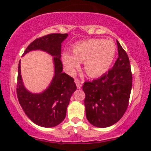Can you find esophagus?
<instances>
[{"mask_svg":"<svg viewBox=\"0 0 151 151\" xmlns=\"http://www.w3.org/2000/svg\"><path fill=\"white\" fill-rule=\"evenodd\" d=\"M75 83L78 89H80L82 85H81V81L78 79H75Z\"/></svg>","mask_w":151,"mask_h":151,"instance_id":"esophagus-1","label":"esophagus"}]
</instances>
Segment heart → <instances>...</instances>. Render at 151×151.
I'll return each mask as SVG.
<instances>
[{"label": "heart", "mask_w": 151, "mask_h": 151, "mask_svg": "<svg viewBox=\"0 0 151 151\" xmlns=\"http://www.w3.org/2000/svg\"><path fill=\"white\" fill-rule=\"evenodd\" d=\"M73 53L65 52L63 62L70 73H75L79 62H84V70L90 77H98L106 73L115 57L116 47L110 40L91 39L76 43Z\"/></svg>", "instance_id": "heart-1"}]
</instances>
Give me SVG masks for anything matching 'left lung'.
I'll return each instance as SVG.
<instances>
[{"label": "left lung", "mask_w": 151, "mask_h": 151, "mask_svg": "<svg viewBox=\"0 0 151 151\" xmlns=\"http://www.w3.org/2000/svg\"><path fill=\"white\" fill-rule=\"evenodd\" d=\"M116 43L119 57L112 69L97 79L83 83L86 117L98 127L118 122L129 105L132 86L129 60L118 40Z\"/></svg>", "instance_id": "8db88e82"}]
</instances>
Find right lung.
I'll return each instance as SVG.
<instances>
[{
  "instance_id": "obj_1",
  "label": "right lung",
  "mask_w": 151,
  "mask_h": 151,
  "mask_svg": "<svg viewBox=\"0 0 151 151\" xmlns=\"http://www.w3.org/2000/svg\"><path fill=\"white\" fill-rule=\"evenodd\" d=\"M68 34H49L38 38L27 47L23 55L29 51L40 49L53 57L55 75L50 85L41 93L27 91L22 83L20 61L18 64L17 96L18 100L28 118L39 126L52 127L59 125L66 117L67 106L72 94L76 89L75 80L63 73L61 43Z\"/></svg>"
}]
</instances>
